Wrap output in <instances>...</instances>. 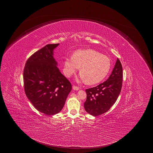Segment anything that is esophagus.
I'll return each instance as SVG.
<instances>
[{"mask_svg":"<svg viewBox=\"0 0 153 153\" xmlns=\"http://www.w3.org/2000/svg\"><path fill=\"white\" fill-rule=\"evenodd\" d=\"M73 90L78 91V90H79V87H77V86H75V85H73Z\"/></svg>","mask_w":153,"mask_h":153,"instance_id":"34e87169","label":"esophagus"}]
</instances>
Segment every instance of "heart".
I'll return each instance as SVG.
<instances>
[{
	"instance_id": "1",
	"label": "heart",
	"mask_w": 153,
	"mask_h": 153,
	"mask_svg": "<svg viewBox=\"0 0 153 153\" xmlns=\"http://www.w3.org/2000/svg\"><path fill=\"white\" fill-rule=\"evenodd\" d=\"M111 61L107 56L92 50L76 51L73 57H68L63 63V73L71 77L80 67L79 78L86 80L88 85H94L102 81L110 72Z\"/></svg>"
}]
</instances>
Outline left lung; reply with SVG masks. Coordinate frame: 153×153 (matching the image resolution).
I'll return each mask as SVG.
<instances>
[{"instance_id": "8db88e82", "label": "left lung", "mask_w": 153, "mask_h": 153, "mask_svg": "<svg viewBox=\"0 0 153 153\" xmlns=\"http://www.w3.org/2000/svg\"><path fill=\"white\" fill-rule=\"evenodd\" d=\"M123 71L117 59L113 71L104 82L96 87L86 90L85 111L94 116L101 115L110 110L117 100L122 88Z\"/></svg>"}]
</instances>
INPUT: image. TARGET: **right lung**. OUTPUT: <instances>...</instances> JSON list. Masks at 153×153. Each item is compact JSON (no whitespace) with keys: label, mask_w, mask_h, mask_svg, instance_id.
<instances>
[{"label":"right lung","mask_w":153,"mask_h":153,"mask_svg":"<svg viewBox=\"0 0 153 153\" xmlns=\"http://www.w3.org/2000/svg\"><path fill=\"white\" fill-rule=\"evenodd\" d=\"M59 45L48 44L34 53L27 60L24 71L27 97L36 110L48 116L62 110L72 88L53 56Z\"/></svg>","instance_id":"add662e5"}]
</instances>
